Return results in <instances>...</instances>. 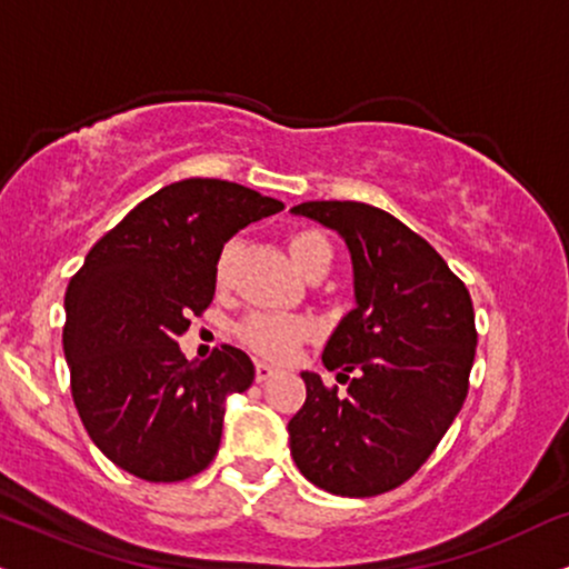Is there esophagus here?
Masks as SVG:
<instances>
[{
	"mask_svg": "<svg viewBox=\"0 0 569 569\" xmlns=\"http://www.w3.org/2000/svg\"><path fill=\"white\" fill-rule=\"evenodd\" d=\"M273 375H277V367H271V363H266V361H258V363H256V380H258V382L271 380Z\"/></svg>",
	"mask_w": 569,
	"mask_h": 569,
	"instance_id": "esophagus-1",
	"label": "esophagus"
}]
</instances>
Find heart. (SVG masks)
<instances>
[{"label":"heart","instance_id":"1","mask_svg":"<svg viewBox=\"0 0 569 569\" xmlns=\"http://www.w3.org/2000/svg\"><path fill=\"white\" fill-rule=\"evenodd\" d=\"M287 248H290V258L300 273H311L319 266H329V261H332V248L313 229L292 231ZM234 252V242L223 244V250L219 252V261H216V282L219 284H227ZM237 332H240L244 346L256 350V353L273 361H284L311 335V325L303 317H292V313H250Z\"/></svg>","mask_w":569,"mask_h":569}]
</instances>
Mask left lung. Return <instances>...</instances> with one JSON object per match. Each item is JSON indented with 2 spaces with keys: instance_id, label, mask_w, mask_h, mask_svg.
I'll list each match as a JSON object with an SVG mask.
<instances>
[{
  "instance_id": "1",
  "label": "left lung",
  "mask_w": 569,
  "mask_h": 569,
  "mask_svg": "<svg viewBox=\"0 0 569 569\" xmlns=\"http://www.w3.org/2000/svg\"><path fill=\"white\" fill-rule=\"evenodd\" d=\"M292 213L346 240L356 308L321 356L348 392L300 375L306 403L287 425L290 453L327 493H388L430 459L461 411L478 348L472 298L430 242L380 208L313 200Z\"/></svg>"
}]
</instances>
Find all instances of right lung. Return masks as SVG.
I'll return each instance as SVG.
<instances>
[{
    "label": "right lung",
    "mask_w": 569,
    "mask_h": 569,
    "mask_svg": "<svg viewBox=\"0 0 569 569\" xmlns=\"http://www.w3.org/2000/svg\"><path fill=\"white\" fill-rule=\"evenodd\" d=\"M284 206L221 179L173 181L108 231L66 292L70 392L94 446L134 478L179 482L213 461L223 403L256 367L221 346L187 361L179 335L216 292L223 242Z\"/></svg>",
    "instance_id": "1"
}]
</instances>
